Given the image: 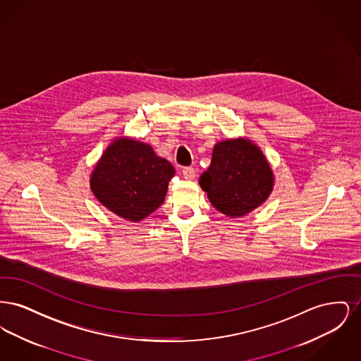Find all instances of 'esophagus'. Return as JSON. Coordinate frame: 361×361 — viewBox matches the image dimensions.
I'll return each instance as SVG.
<instances>
[{
    "mask_svg": "<svg viewBox=\"0 0 361 361\" xmlns=\"http://www.w3.org/2000/svg\"><path fill=\"white\" fill-rule=\"evenodd\" d=\"M183 176L187 180H193L195 176H196V171L192 166H185V168H183Z\"/></svg>",
    "mask_w": 361,
    "mask_h": 361,
    "instance_id": "1",
    "label": "esophagus"
}]
</instances>
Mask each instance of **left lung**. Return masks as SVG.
I'll return each instance as SVG.
<instances>
[{
	"label": "left lung",
	"instance_id": "1",
	"mask_svg": "<svg viewBox=\"0 0 361 361\" xmlns=\"http://www.w3.org/2000/svg\"><path fill=\"white\" fill-rule=\"evenodd\" d=\"M200 187L227 216H242L262 204L274 187V173L257 146L245 139L219 142L202 174Z\"/></svg>",
	"mask_w": 361,
	"mask_h": 361
}]
</instances>
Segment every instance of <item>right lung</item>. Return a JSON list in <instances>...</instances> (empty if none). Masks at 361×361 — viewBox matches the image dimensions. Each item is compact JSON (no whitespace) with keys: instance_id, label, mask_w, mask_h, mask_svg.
Returning <instances> with one entry per match:
<instances>
[{"instance_id":"add662e5","label":"right lung","mask_w":361,"mask_h":361,"mask_svg":"<svg viewBox=\"0 0 361 361\" xmlns=\"http://www.w3.org/2000/svg\"><path fill=\"white\" fill-rule=\"evenodd\" d=\"M174 168L149 145L116 139L92 173L97 200L124 219L137 222L162 204Z\"/></svg>"}]
</instances>
